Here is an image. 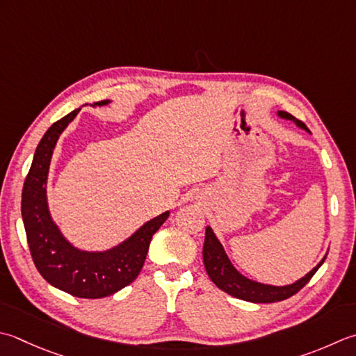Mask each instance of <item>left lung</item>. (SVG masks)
Instances as JSON below:
<instances>
[{"label": "left lung", "instance_id": "left-lung-1", "mask_svg": "<svg viewBox=\"0 0 356 356\" xmlns=\"http://www.w3.org/2000/svg\"><path fill=\"white\" fill-rule=\"evenodd\" d=\"M277 115L281 118H287V120H293L299 128L307 131V127H305L301 120H298V118H295L289 113H285V111H277ZM202 254H204V264H205V270L208 276H210V280L218 285L220 290H224L225 293L238 299H243V301L257 302V304L277 302L293 296L312 280V276L316 273V270L321 267L323 262L325 261V256H324V259L319 262L318 266L310 271V273L301 277L299 281L290 285H284V287H275V285L254 282L252 280H247L245 276H242L239 271L232 266L228 256L225 254L224 247L220 245V242L218 241V238H216L211 227H207L204 252H202Z\"/></svg>", "mask_w": 356, "mask_h": 356}]
</instances>
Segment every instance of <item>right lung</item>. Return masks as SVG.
<instances>
[{
  "mask_svg": "<svg viewBox=\"0 0 356 356\" xmlns=\"http://www.w3.org/2000/svg\"><path fill=\"white\" fill-rule=\"evenodd\" d=\"M108 103L109 100H102L94 106ZM79 111L80 108L55 122L40 140L24 180L21 216L32 261L40 275L69 295L97 299L114 295L136 280L148 254L152 234L168 219L170 211L146 222L131 238L108 252H81L63 238L49 214L46 182L55 143Z\"/></svg>",
  "mask_w": 356,
  "mask_h": 356,
  "instance_id": "1",
  "label": "right lung"
}]
</instances>
